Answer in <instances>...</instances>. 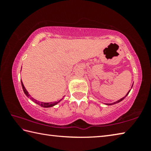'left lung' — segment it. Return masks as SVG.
<instances>
[{"instance_id":"1","label":"left lung","mask_w":151,"mask_h":151,"mask_svg":"<svg viewBox=\"0 0 151 151\" xmlns=\"http://www.w3.org/2000/svg\"><path fill=\"white\" fill-rule=\"evenodd\" d=\"M132 86H133V84H132V85L131 88H132ZM131 90H129V92H128V93H127L126 95H125L124 97H122V98H121V99H119V101H116L114 102V103H104V104H105L106 105H112V104H116V103H120V102H121V101H122V100H123V99L125 98V97H126V96L128 95V94H129V93H130V91H131Z\"/></svg>"}]
</instances>
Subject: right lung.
<instances>
[{
	"instance_id": "add662e5",
	"label": "right lung",
	"mask_w": 151,
	"mask_h": 151,
	"mask_svg": "<svg viewBox=\"0 0 151 151\" xmlns=\"http://www.w3.org/2000/svg\"><path fill=\"white\" fill-rule=\"evenodd\" d=\"M21 69H22V68H21ZM21 85H22V89H23V91H24V94H26V96H27V97H30V99H31V100L33 101V102H35V103H37V104H39V105H40V106H41L42 107H44V108H49V107H52V106H54L55 105H56V104H57L58 103H59L60 102L63 100V99H60V100H59V101H55V102H50V103H44V102H40V101H38L37 100H36V99H33L32 97H30V95L29 94V92H28L27 91V89L25 88V87H24V85H23V83H22V81H21Z\"/></svg>"
}]
</instances>
